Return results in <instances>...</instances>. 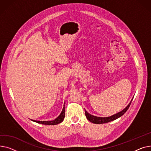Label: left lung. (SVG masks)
Masks as SVG:
<instances>
[{
  "instance_id": "1",
  "label": "left lung",
  "mask_w": 151,
  "mask_h": 151,
  "mask_svg": "<svg viewBox=\"0 0 151 151\" xmlns=\"http://www.w3.org/2000/svg\"><path fill=\"white\" fill-rule=\"evenodd\" d=\"M133 98H132V99L131 100L129 104V105L127 106L124 109H122V111H121L120 112H119L115 114H113L112 116H109V117H97V116H93L91 114H89L87 111L85 109V114H86V118L88 119L93 123V124H105V123H107V122H111V121H114L116 119H117V118L121 117L122 115L124 114V113L127 111V109H129L131 103H132V101L133 100Z\"/></svg>"
}]
</instances>
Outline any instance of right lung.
Returning <instances> with one entry per match:
<instances>
[{"label":"right lung","mask_w":151,"mask_h":151,"mask_svg":"<svg viewBox=\"0 0 151 151\" xmlns=\"http://www.w3.org/2000/svg\"><path fill=\"white\" fill-rule=\"evenodd\" d=\"M64 117H65V102H64V104H63V107L61 113L57 118H55L54 120L50 121H35V120H33V119H30V120L35 122L38 123V124H44V125H57L58 124L61 123L63 121V119H64Z\"/></svg>","instance_id":"right-lung-1"}]
</instances>
